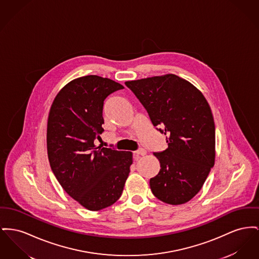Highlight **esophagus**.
<instances>
[{"label":"esophagus","mask_w":259,"mask_h":259,"mask_svg":"<svg viewBox=\"0 0 259 259\" xmlns=\"http://www.w3.org/2000/svg\"><path fill=\"white\" fill-rule=\"evenodd\" d=\"M146 153H147V151L145 149H140V150H138V151L134 152V154L137 155V156H139V155H145Z\"/></svg>","instance_id":"obj_1"}]
</instances>
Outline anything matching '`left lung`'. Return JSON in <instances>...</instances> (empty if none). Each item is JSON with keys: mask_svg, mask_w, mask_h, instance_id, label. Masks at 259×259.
Instances as JSON below:
<instances>
[{"mask_svg": "<svg viewBox=\"0 0 259 259\" xmlns=\"http://www.w3.org/2000/svg\"><path fill=\"white\" fill-rule=\"evenodd\" d=\"M168 148L154 152L160 170L150 180L159 200L178 205L194 198L215 161V125L210 107L192 83L175 74L127 81Z\"/></svg>", "mask_w": 259, "mask_h": 259, "instance_id": "left-lung-1", "label": "left lung"}]
</instances>
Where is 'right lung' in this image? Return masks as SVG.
<instances>
[{
	"instance_id": "add662e5",
	"label": "right lung",
	"mask_w": 259,
	"mask_h": 259,
	"mask_svg": "<svg viewBox=\"0 0 259 259\" xmlns=\"http://www.w3.org/2000/svg\"><path fill=\"white\" fill-rule=\"evenodd\" d=\"M121 84L104 77H79L55 98L47 124L51 168L63 190L85 208L98 211L121 197L132 152L97 147L104 132V103Z\"/></svg>"
}]
</instances>
